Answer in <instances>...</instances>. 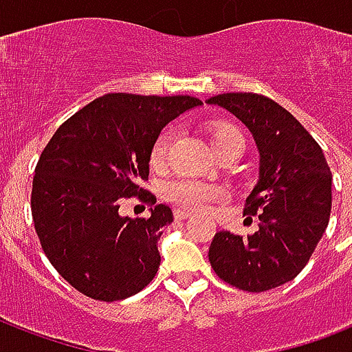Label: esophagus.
<instances>
[{
  "instance_id": "obj_1",
  "label": "esophagus",
  "mask_w": 352,
  "mask_h": 352,
  "mask_svg": "<svg viewBox=\"0 0 352 352\" xmlns=\"http://www.w3.org/2000/svg\"><path fill=\"white\" fill-rule=\"evenodd\" d=\"M173 215H175L177 221H182V219H188V217L192 215V212H188V210H182V208H177L175 212H173Z\"/></svg>"
}]
</instances>
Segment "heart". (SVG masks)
I'll list each match as a JSON object with an SVG mask.
<instances>
[{
    "instance_id": "obj_1",
    "label": "heart",
    "mask_w": 352,
    "mask_h": 352,
    "mask_svg": "<svg viewBox=\"0 0 352 352\" xmlns=\"http://www.w3.org/2000/svg\"><path fill=\"white\" fill-rule=\"evenodd\" d=\"M208 135L210 144H212L215 153L226 148V146H232V144H239V146L245 148V138H243L239 129H235L232 126H212ZM171 140H173V133L170 129H166L157 137V140L153 142V148H151V153H149L151 168L159 170L166 164ZM166 197L175 204H181L184 208L206 210L214 201L223 197V190L219 186H214V184L193 181V179H175L166 186Z\"/></svg>"
}]
</instances>
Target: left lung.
Instances as JSON below:
<instances>
[{
  "mask_svg": "<svg viewBox=\"0 0 352 352\" xmlns=\"http://www.w3.org/2000/svg\"><path fill=\"white\" fill-rule=\"evenodd\" d=\"M239 118L259 149V181L243 214L257 215V232H217L208 259L223 281L265 292L294 279L318 246L331 215L329 168L320 144L285 107L256 93L208 98Z\"/></svg>",
  "mask_w": 352,
  "mask_h": 352,
  "instance_id": "left-lung-1",
  "label": "left lung"
}]
</instances>
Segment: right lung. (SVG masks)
I'll return each mask as SVG.
<instances>
[{
  "instance_id": "add662e5",
  "label": "right lung",
  "mask_w": 352,
  "mask_h": 352,
  "mask_svg": "<svg viewBox=\"0 0 352 352\" xmlns=\"http://www.w3.org/2000/svg\"><path fill=\"white\" fill-rule=\"evenodd\" d=\"M203 102L193 96L109 93L67 118L36 164L30 210L51 265L93 300L118 301L155 278L170 206L149 217H122L120 201L155 204L138 186L149 175V153L162 127Z\"/></svg>"
}]
</instances>
